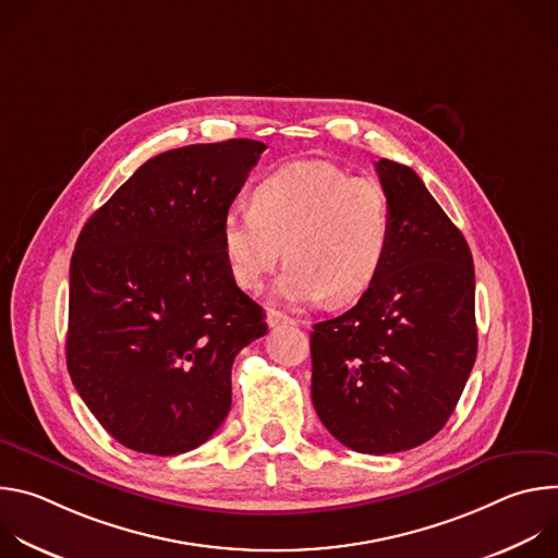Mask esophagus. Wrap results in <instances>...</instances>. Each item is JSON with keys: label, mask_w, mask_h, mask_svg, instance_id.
Returning a JSON list of instances; mask_svg holds the SVG:
<instances>
[{"label": "esophagus", "mask_w": 558, "mask_h": 558, "mask_svg": "<svg viewBox=\"0 0 558 558\" xmlns=\"http://www.w3.org/2000/svg\"><path fill=\"white\" fill-rule=\"evenodd\" d=\"M267 325H269V327H280V325H300V320H295V317L287 315L284 311L271 308V311L267 313Z\"/></svg>", "instance_id": "34e87169"}]
</instances>
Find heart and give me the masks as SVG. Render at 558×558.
I'll return each mask as SVG.
<instances>
[{"label": "heart", "mask_w": 558, "mask_h": 558, "mask_svg": "<svg viewBox=\"0 0 558 558\" xmlns=\"http://www.w3.org/2000/svg\"><path fill=\"white\" fill-rule=\"evenodd\" d=\"M252 209H229L220 250L233 282L256 291L282 260L276 293L291 304L357 300L379 276L392 209L375 179L351 177L329 161H295L252 190Z\"/></svg>", "instance_id": "1"}]
</instances>
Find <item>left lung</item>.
<instances>
[{"label": "left lung", "instance_id": "1", "mask_svg": "<svg viewBox=\"0 0 558 558\" xmlns=\"http://www.w3.org/2000/svg\"><path fill=\"white\" fill-rule=\"evenodd\" d=\"M392 241L353 308L311 331V400L344 446L390 454L433 439L476 357L474 267L463 233L407 166L375 163Z\"/></svg>", "mask_w": 558, "mask_h": 558}]
</instances>
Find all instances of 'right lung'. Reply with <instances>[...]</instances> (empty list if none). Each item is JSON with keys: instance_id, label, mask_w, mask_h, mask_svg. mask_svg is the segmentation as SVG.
Here are the masks:
<instances>
[{"instance_id": "1", "label": "right lung", "mask_w": 558, "mask_h": 558, "mask_svg": "<svg viewBox=\"0 0 558 558\" xmlns=\"http://www.w3.org/2000/svg\"><path fill=\"white\" fill-rule=\"evenodd\" d=\"M265 149L229 138L158 154L76 238L68 373L130 450L172 457L207 441L231 407L233 357L267 333L220 250L222 216Z\"/></svg>"}]
</instances>
